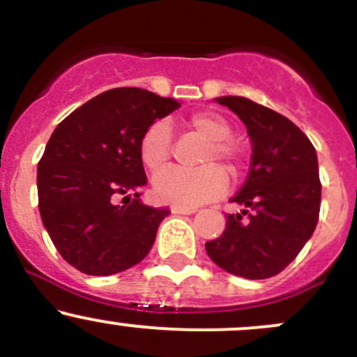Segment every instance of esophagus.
<instances>
[{
    "label": "esophagus",
    "mask_w": 357,
    "mask_h": 357,
    "mask_svg": "<svg viewBox=\"0 0 357 357\" xmlns=\"http://www.w3.org/2000/svg\"><path fill=\"white\" fill-rule=\"evenodd\" d=\"M172 213H174V215H192V213H196V208H192V206L175 204L172 206Z\"/></svg>",
    "instance_id": "obj_1"
}]
</instances>
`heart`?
<instances>
[{
    "label": "heart",
    "mask_w": 357,
    "mask_h": 357,
    "mask_svg": "<svg viewBox=\"0 0 357 357\" xmlns=\"http://www.w3.org/2000/svg\"><path fill=\"white\" fill-rule=\"evenodd\" d=\"M190 128L211 141L204 154V163L218 160L229 168L235 167L237 151L229 141L232 127L225 119L213 113H194L187 120ZM141 160L149 170H160L168 163L172 154V127L167 120H158L146 128L139 144ZM229 180L218 165H208L199 170L170 167L153 178V194L161 203L180 206H199L216 199L227 190Z\"/></svg>",
    "instance_id": "1"
}]
</instances>
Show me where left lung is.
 Returning <instances> with one entry per match:
<instances>
[{
	"label": "left lung",
	"mask_w": 357,
	"mask_h": 357,
	"mask_svg": "<svg viewBox=\"0 0 357 357\" xmlns=\"http://www.w3.org/2000/svg\"><path fill=\"white\" fill-rule=\"evenodd\" d=\"M215 101L245 125L252 156L245 183L230 199L242 209L229 215L218 238L206 242V252L237 277H275L299 255L318 223V156L306 134L280 113L242 96Z\"/></svg>",
	"instance_id": "1"
}]
</instances>
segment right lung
Listing matches in <instances>:
<instances>
[{"mask_svg":"<svg viewBox=\"0 0 357 357\" xmlns=\"http://www.w3.org/2000/svg\"><path fill=\"white\" fill-rule=\"evenodd\" d=\"M177 108L174 98L119 87L84 102L51 134L38 165L39 213L61 258L82 273H120L151 251L170 211L139 197L148 183L139 144ZM120 195L129 203L116 204Z\"/></svg>","mask_w":357,"mask_h":357,"instance_id":"1","label":"right lung"}]
</instances>
